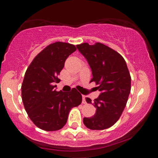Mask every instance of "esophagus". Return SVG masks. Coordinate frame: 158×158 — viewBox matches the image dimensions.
Returning a JSON list of instances; mask_svg holds the SVG:
<instances>
[{
  "instance_id": "obj_1",
  "label": "esophagus",
  "mask_w": 158,
  "mask_h": 158,
  "mask_svg": "<svg viewBox=\"0 0 158 158\" xmlns=\"http://www.w3.org/2000/svg\"><path fill=\"white\" fill-rule=\"evenodd\" d=\"M82 103L83 104H86V100H85V96H82Z\"/></svg>"
}]
</instances>
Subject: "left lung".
Masks as SVG:
<instances>
[{
  "instance_id": "8db88e82",
  "label": "left lung",
  "mask_w": 158,
  "mask_h": 158,
  "mask_svg": "<svg viewBox=\"0 0 158 158\" xmlns=\"http://www.w3.org/2000/svg\"><path fill=\"white\" fill-rule=\"evenodd\" d=\"M77 47L91 68L90 81H94L101 91L93 102L96 114L84 117L83 123L91 130L110 128L122 115L131 91V76L126 61L119 52L102 43H82ZM85 99L92 104L90 98Z\"/></svg>"
}]
</instances>
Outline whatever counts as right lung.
<instances>
[{"mask_svg": "<svg viewBox=\"0 0 158 158\" xmlns=\"http://www.w3.org/2000/svg\"><path fill=\"white\" fill-rule=\"evenodd\" d=\"M77 50L69 43H52L38 54L29 65L21 85L23 106L36 126L48 131L62 128L70 110L81 104L82 97L76 88L68 93L54 90L65 60Z\"/></svg>", "mask_w": 158, "mask_h": 158, "instance_id": "add662e5", "label": "right lung"}]
</instances>
